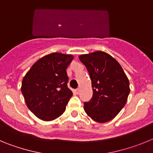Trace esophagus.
I'll return each mask as SVG.
<instances>
[{
	"label": "esophagus",
	"mask_w": 153,
	"mask_h": 153,
	"mask_svg": "<svg viewBox=\"0 0 153 153\" xmlns=\"http://www.w3.org/2000/svg\"><path fill=\"white\" fill-rule=\"evenodd\" d=\"M79 91H80V89H79V88H77V89H76V90H75L76 93H77V94L79 93Z\"/></svg>",
	"instance_id": "obj_1"
}]
</instances>
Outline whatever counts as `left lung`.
<instances>
[{"mask_svg":"<svg viewBox=\"0 0 153 153\" xmlns=\"http://www.w3.org/2000/svg\"><path fill=\"white\" fill-rule=\"evenodd\" d=\"M79 59L90 74L93 97L84 110L97 123L113 120L124 107L130 92L129 82L116 59L102 51L83 54Z\"/></svg>","mask_w":153,"mask_h":153,"instance_id":"obj_1","label":"left lung"}]
</instances>
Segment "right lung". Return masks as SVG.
<instances>
[{
  "mask_svg": "<svg viewBox=\"0 0 153 153\" xmlns=\"http://www.w3.org/2000/svg\"><path fill=\"white\" fill-rule=\"evenodd\" d=\"M73 59V55L50 53L39 59L23 78L21 92L28 109L37 118L51 121L65 111L73 96L66 72Z\"/></svg>",
  "mask_w": 153,
  "mask_h": 153,
  "instance_id": "1",
  "label": "right lung"
}]
</instances>
